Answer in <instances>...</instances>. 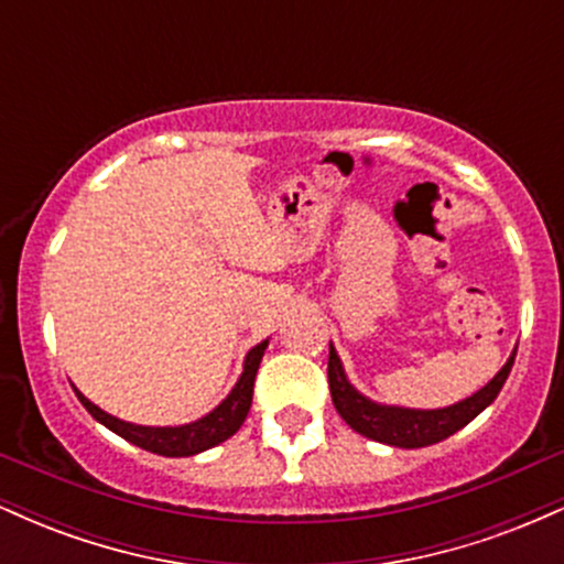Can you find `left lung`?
<instances>
[{"label": "left lung", "mask_w": 564, "mask_h": 564, "mask_svg": "<svg viewBox=\"0 0 564 564\" xmlns=\"http://www.w3.org/2000/svg\"><path fill=\"white\" fill-rule=\"evenodd\" d=\"M514 355L517 349L511 352L507 366L480 392H475L471 398L456 405L437 408V411H411V408L371 403V400L364 398L349 384L334 347H328V387H332V400L339 416L358 435L377 440V443L394 445V448H424V445H435L440 440L451 437L453 432L464 430L477 413H482L485 408L494 403L498 392H501L503 381L509 377L511 366H514Z\"/></svg>", "instance_id": "obj_1"}]
</instances>
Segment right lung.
<instances>
[{"instance_id": "obj_1", "label": "right lung", "mask_w": 564, "mask_h": 564, "mask_svg": "<svg viewBox=\"0 0 564 564\" xmlns=\"http://www.w3.org/2000/svg\"><path fill=\"white\" fill-rule=\"evenodd\" d=\"M264 349H268V341L251 347V352L246 355L241 379H238V384L232 387L228 398H225L223 403L209 413V416L198 419V422L185 424V426H138V424L121 422V419H116L111 413L100 411L95 403H89L79 390L74 392L79 394L82 405L93 413L97 422L106 424L108 430L116 432L119 437H124L127 443L138 445L142 451L159 453V456H196L200 451H209L215 448V445L225 443V440L232 437L238 430H241L246 413H249L251 408L254 377H257V368H260Z\"/></svg>"}]
</instances>
